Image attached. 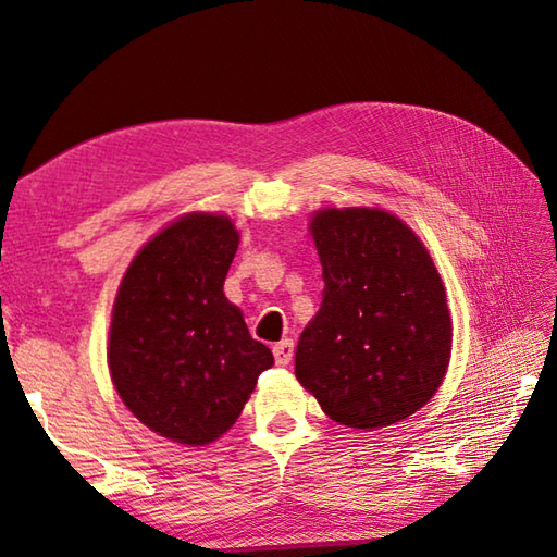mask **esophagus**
I'll return each mask as SVG.
<instances>
[{
    "label": "esophagus",
    "mask_w": 557,
    "mask_h": 557,
    "mask_svg": "<svg viewBox=\"0 0 557 557\" xmlns=\"http://www.w3.org/2000/svg\"><path fill=\"white\" fill-rule=\"evenodd\" d=\"M272 356H275V362L280 368H285L292 362V356H295V343L292 341H280L272 346Z\"/></svg>",
    "instance_id": "obj_1"
}]
</instances>
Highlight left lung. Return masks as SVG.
<instances>
[{
    "label": "left lung",
    "instance_id": "obj_1",
    "mask_svg": "<svg viewBox=\"0 0 557 557\" xmlns=\"http://www.w3.org/2000/svg\"><path fill=\"white\" fill-rule=\"evenodd\" d=\"M321 309L297 346V380L326 417L380 429L411 417L446 377V289L417 234L380 209H326L311 221Z\"/></svg>",
    "mask_w": 557,
    "mask_h": 557
}]
</instances>
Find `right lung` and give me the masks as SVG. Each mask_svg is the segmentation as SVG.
I'll use <instances>...</instances> for the list:
<instances>
[{"instance_id":"obj_1","label":"right lung","mask_w":557,"mask_h":557,"mask_svg":"<svg viewBox=\"0 0 557 557\" xmlns=\"http://www.w3.org/2000/svg\"><path fill=\"white\" fill-rule=\"evenodd\" d=\"M238 248L226 216L187 214L140 248L111 313L109 370L150 431L207 446L234 426L272 352L224 295Z\"/></svg>"}]
</instances>
